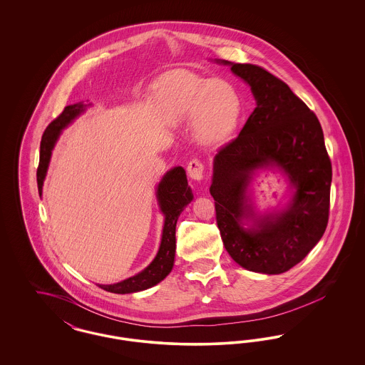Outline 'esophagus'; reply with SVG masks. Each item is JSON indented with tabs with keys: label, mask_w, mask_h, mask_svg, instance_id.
I'll return each mask as SVG.
<instances>
[{
	"label": "esophagus",
	"mask_w": 365,
	"mask_h": 365,
	"mask_svg": "<svg viewBox=\"0 0 365 365\" xmlns=\"http://www.w3.org/2000/svg\"><path fill=\"white\" fill-rule=\"evenodd\" d=\"M187 174L192 180H202L204 178V164L200 160H191L187 164Z\"/></svg>",
	"instance_id": "1"
}]
</instances>
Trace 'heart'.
Here are the masks:
<instances>
[{
    "label": "heart",
    "mask_w": 365,
    "mask_h": 365,
    "mask_svg": "<svg viewBox=\"0 0 365 365\" xmlns=\"http://www.w3.org/2000/svg\"><path fill=\"white\" fill-rule=\"evenodd\" d=\"M157 100L167 122H194L195 135L205 146L225 143L242 118V94L226 78L179 75L160 86Z\"/></svg>",
    "instance_id": "heart-1"
}]
</instances>
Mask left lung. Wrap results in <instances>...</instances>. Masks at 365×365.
Returning <instances> with one entry per match:
<instances>
[{"mask_svg": "<svg viewBox=\"0 0 365 365\" xmlns=\"http://www.w3.org/2000/svg\"><path fill=\"white\" fill-rule=\"evenodd\" d=\"M231 67L256 100L240 135L213 160L210 195L228 255L245 269L278 275L302 260L329 223L332 170L316 115L284 82L255 64ZM277 169L289 182L283 209L260 214L250 186L259 170Z\"/></svg>", "mask_w": 365, "mask_h": 365, "instance_id": "obj_1", "label": "left lung"}]
</instances>
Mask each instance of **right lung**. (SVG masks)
<instances>
[{
    "label": "right lung",
    "mask_w": 365,
    "mask_h": 365,
    "mask_svg": "<svg viewBox=\"0 0 365 365\" xmlns=\"http://www.w3.org/2000/svg\"><path fill=\"white\" fill-rule=\"evenodd\" d=\"M90 104L76 103L64 108L63 113L54 119L45 130L41 139V150H39V165L36 170V182L39 195H42L43 180L48 174V168L51 164L52 152L60 138L64 128H67L71 123L78 116H81ZM156 198L160 205V210L164 215V227L161 234V242L153 261L137 275L131 278L124 279L122 282L113 284H98L101 289L115 294H128L146 290L149 287L156 286L163 279L173 271L175 261V230L176 222L183 209L186 208L192 201V192L187 183L186 171L182 167H174L167 171L163 176L160 183L157 185Z\"/></svg>",
    "instance_id": "right-lung-1"
}]
</instances>
